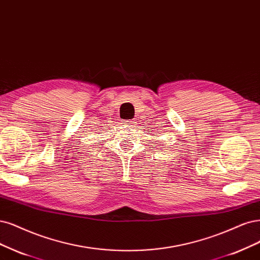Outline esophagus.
<instances>
[{
  "instance_id": "obj_1",
  "label": "esophagus",
  "mask_w": 260,
  "mask_h": 260,
  "mask_svg": "<svg viewBox=\"0 0 260 260\" xmlns=\"http://www.w3.org/2000/svg\"><path fill=\"white\" fill-rule=\"evenodd\" d=\"M121 123H122V124H126V126H133V124L136 123V122L132 121V120H122Z\"/></svg>"
}]
</instances>
